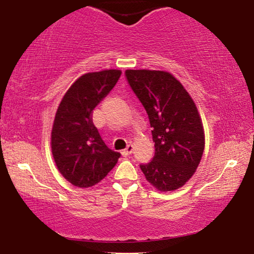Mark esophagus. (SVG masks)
<instances>
[{
	"instance_id": "1",
	"label": "esophagus",
	"mask_w": 254,
	"mask_h": 254,
	"mask_svg": "<svg viewBox=\"0 0 254 254\" xmlns=\"http://www.w3.org/2000/svg\"><path fill=\"white\" fill-rule=\"evenodd\" d=\"M132 152H133V146L132 145H128L126 147V149H124V151H122L121 153H122V155H124V156H128Z\"/></svg>"
}]
</instances>
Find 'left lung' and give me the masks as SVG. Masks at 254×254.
I'll list each match as a JSON object with an SVG mask.
<instances>
[{"label": "left lung", "instance_id": "8db88e82", "mask_svg": "<svg viewBox=\"0 0 254 254\" xmlns=\"http://www.w3.org/2000/svg\"><path fill=\"white\" fill-rule=\"evenodd\" d=\"M125 74L153 128L154 156L140 168L156 190L180 189L198 168L205 148L198 108L180 81L168 71L128 69Z\"/></svg>", "mask_w": 254, "mask_h": 254}]
</instances>
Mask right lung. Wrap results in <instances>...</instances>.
<instances>
[{
	"mask_svg": "<svg viewBox=\"0 0 254 254\" xmlns=\"http://www.w3.org/2000/svg\"><path fill=\"white\" fill-rule=\"evenodd\" d=\"M121 70L87 73L69 87L56 111L52 153L62 177L81 189L100 183L117 165L120 153L109 149L92 120L93 109L107 96Z\"/></svg>",
	"mask_w": 254,
	"mask_h": 254,
	"instance_id": "add662e5",
	"label": "right lung"
}]
</instances>
